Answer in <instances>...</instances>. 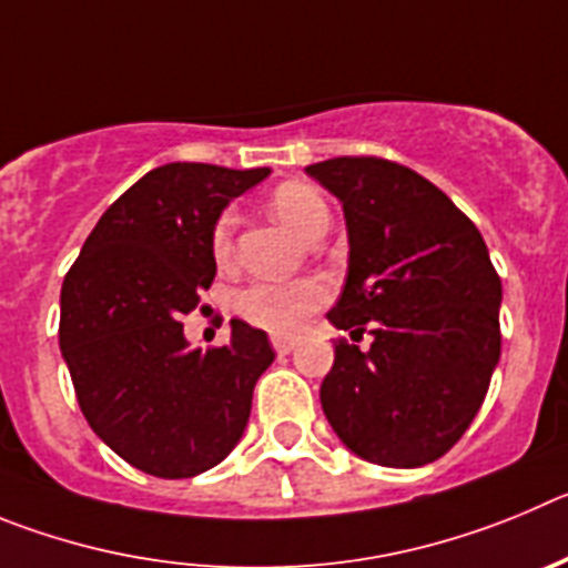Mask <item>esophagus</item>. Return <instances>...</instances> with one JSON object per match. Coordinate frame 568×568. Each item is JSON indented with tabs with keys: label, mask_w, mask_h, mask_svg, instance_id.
<instances>
[{
	"label": "esophagus",
	"mask_w": 568,
	"mask_h": 568,
	"mask_svg": "<svg viewBox=\"0 0 568 568\" xmlns=\"http://www.w3.org/2000/svg\"><path fill=\"white\" fill-rule=\"evenodd\" d=\"M272 345H274V351H277L280 356H285V354H291V351H294L296 342L288 339V336H274Z\"/></svg>",
	"instance_id": "obj_1"
}]
</instances>
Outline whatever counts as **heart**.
<instances>
[{"mask_svg": "<svg viewBox=\"0 0 568 568\" xmlns=\"http://www.w3.org/2000/svg\"><path fill=\"white\" fill-rule=\"evenodd\" d=\"M272 212L296 237H308L316 226L328 223V206L314 186L300 181L280 183L272 192ZM234 214L223 212L212 229V254L226 260L232 254ZM328 300V288L316 280L296 283H252L240 291L234 308L246 322L272 334H296Z\"/></svg>", "mask_w": 568, "mask_h": 568, "instance_id": "heart-1", "label": "heart"}]
</instances>
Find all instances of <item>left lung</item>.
Here are the masks:
<instances>
[{
  "mask_svg": "<svg viewBox=\"0 0 568 568\" xmlns=\"http://www.w3.org/2000/svg\"><path fill=\"white\" fill-rule=\"evenodd\" d=\"M342 201L347 280L322 410L351 453L382 467L442 458L481 410L500 356V277L467 214L402 163L342 155L305 166Z\"/></svg>",
  "mask_w": 568,
  "mask_h": 568,
  "instance_id": "obj_1",
  "label": "left lung"
}]
</instances>
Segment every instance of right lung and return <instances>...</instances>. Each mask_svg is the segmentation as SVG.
<instances>
[{"instance_id": "right-lung-1", "label": "right lung", "mask_w": 568, "mask_h": 568, "mask_svg": "<svg viewBox=\"0 0 568 568\" xmlns=\"http://www.w3.org/2000/svg\"><path fill=\"white\" fill-rule=\"evenodd\" d=\"M268 175L166 163L112 203L61 285L59 345L95 436L158 478H192L234 449L274 362L265 331L232 320L221 347H189L183 316L217 274L212 229Z\"/></svg>"}]
</instances>
